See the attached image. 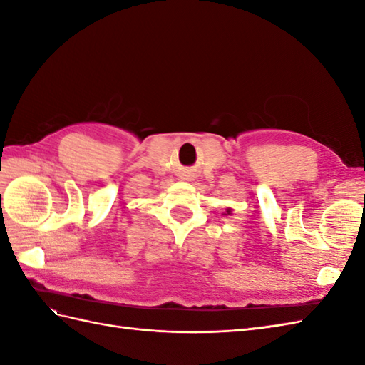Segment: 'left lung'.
<instances>
[{"label": "left lung", "instance_id": "obj_1", "mask_svg": "<svg viewBox=\"0 0 365 365\" xmlns=\"http://www.w3.org/2000/svg\"><path fill=\"white\" fill-rule=\"evenodd\" d=\"M230 212H231V210H227V215H230Z\"/></svg>", "mask_w": 365, "mask_h": 365}]
</instances>
